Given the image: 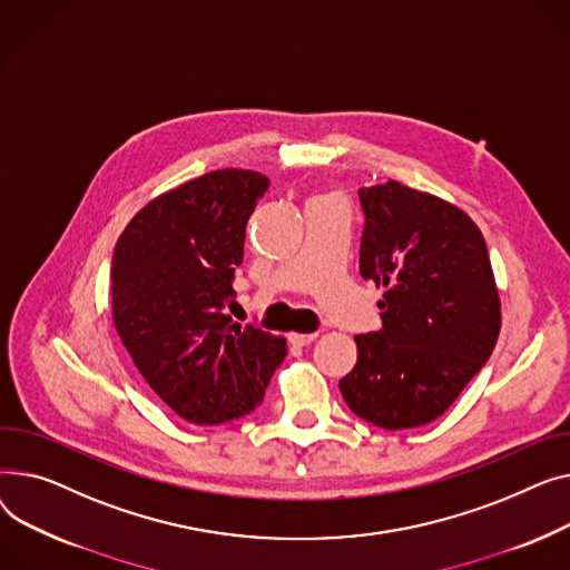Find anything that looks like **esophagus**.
I'll list each match as a JSON object with an SVG mask.
<instances>
[{"instance_id": "34e87169", "label": "esophagus", "mask_w": 570, "mask_h": 570, "mask_svg": "<svg viewBox=\"0 0 570 570\" xmlns=\"http://www.w3.org/2000/svg\"><path fill=\"white\" fill-rule=\"evenodd\" d=\"M317 338V333H289V343L296 347H306Z\"/></svg>"}]
</instances>
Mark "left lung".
<instances>
[{
    "instance_id": "1",
    "label": "left lung",
    "mask_w": 570,
    "mask_h": 570,
    "mask_svg": "<svg viewBox=\"0 0 570 570\" xmlns=\"http://www.w3.org/2000/svg\"><path fill=\"white\" fill-rule=\"evenodd\" d=\"M358 272L386 292L382 328L354 336L358 358L341 393L373 425H425L453 405L499 338L488 246L464 212L397 181L358 188Z\"/></svg>"
}]
</instances>
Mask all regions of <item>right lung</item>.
Instances as JSON below:
<instances>
[{
	"label": "right lung",
	"instance_id": "add662e5",
	"mask_svg": "<svg viewBox=\"0 0 570 570\" xmlns=\"http://www.w3.org/2000/svg\"><path fill=\"white\" fill-rule=\"evenodd\" d=\"M266 190L253 170L203 175L156 197L115 246L119 338L163 403L197 425L255 412L287 354L285 338L227 315L246 223Z\"/></svg>",
	"mask_w": 570,
	"mask_h": 570
}]
</instances>
